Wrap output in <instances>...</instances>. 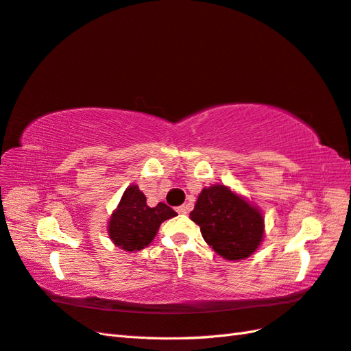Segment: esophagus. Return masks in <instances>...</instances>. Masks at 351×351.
Here are the masks:
<instances>
[{"mask_svg": "<svg viewBox=\"0 0 351 351\" xmlns=\"http://www.w3.org/2000/svg\"><path fill=\"white\" fill-rule=\"evenodd\" d=\"M176 210H178V214H186V210H189V206H186V205L178 206V208H176Z\"/></svg>", "mask_w": 351, "mask_h": 351, "instance_id": "esophagus-1", "label": "esophagus"}]
</instances>
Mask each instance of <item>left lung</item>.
Instances as JSON below:
<instances>
[{
	"label": "left lung",
	"mask_w": 351,
	"mask_h": 351,
	"mask_svg": "<svg viewBox=\"0 0 351 351\" xmlns=\"http://www.w3.org/2000/svg\"><path fill=\"white\" fill-rule=\"evenodd\" d=\"M190 217L208 245L226 260L250 257L263 239L260 210L224 185L203 189Z\"/></svg>",
	"instance_id": "1"
}]
</instances>
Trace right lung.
<instances>
[{
  "label": "right lung",
  "mask_w": 351,
  "mask_h": 351,
  "mask_svg": "<svg viewBox=\"0 0 351 351\" xmlns=\"http://www.w3.org/2000/svg\"><path fill=\"white\" fill-rule=\"evenodd\" d=\"M178 215L166 203L157 206L146 205L145 194L137 185L124 191L118 209L110 217L109 236L115 245L125 251H138L156 238L162 221Z\"/></svg>",
  "instance_id": "add662e5"
}]
</instances>
